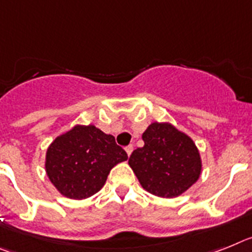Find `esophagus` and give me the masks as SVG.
<instances>
[{"instance_id":"1","label":"esophagus","mask_w":252,"mask_h":252,"mask_svg":"<svg viewBox=\"0 0 252 252\" xmlns=\"http://www.w3.org/2000/svg\"><path fill=\"white\" fill-rule=\"evenodd\" d=\"M126 153H128V156H130L133 152V144H129V146H126Z\"/></svg>"}]
</instances>
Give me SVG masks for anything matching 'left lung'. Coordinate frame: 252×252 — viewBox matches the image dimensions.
Returning a JSON list of instances; mask_svg holds the SVG:
<instances>
[{
	"mask_svg": "<svg viewBox=\"0 0 252 252\" xmlns=\"http://www.w3.org/2000/svg\"><path fill=\"white\" fill-rule=\"evenodd\" d=\"M142 138L143 147L129 157L139 183L151 194L174 198L199 179L202 162L198 148L187 134L167 123H153Z\"/></svg>",
	"mask_w": 252,
	"mask_h": 252,
	"instance_id": "obj_1",
	"label": "left lung"
}]
</instances>
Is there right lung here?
<instances>
[{
    "instance_id": "obj_1",
    "label": "right lung",
    "mask_w": 252,
    "mask_h": 252,
    "mask_svg": "<svg viewBox=\"0 0 252 252\" xmlns=\"http://www.w3.org/2000/svg\"><path fill=\"white\" fill-rule=\"evenodd\" d=\"M126 158L113 135L94 126H77L50 144L45 170L61 194L85 199L99 191L111 168Z\"/></svg>"
}]
</instances>
